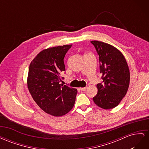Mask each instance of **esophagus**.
I'll return each mask as SVG.
<instances>
[{"label": "esophagus", "mask_w": 149, "mask_h": 149, "mask_svg": "<svg viewBox=\"0 0 149 149\" xmlns=\"http://www.w3.org/2000/svg\"><path fill=\"white\" fill-rule=\"evenodd\" d=\"M79 89H80L81 91H86V89H87V87H84V88H80Z\"/></svg>", "instance_id": "34e87169"}]
</instances>
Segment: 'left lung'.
<instances>
[{"label": "left lung", "mask_w": 149, "mask_h": 149, "mask_svg": "<svg viewBox=\"0 0 149 149\" xmlns=\"http://www.w3.org/2000/svg\"><path fill=\"white\" fill-rule=\"evenodd\" d=\"M91 43L95 47L100 58V73L102 83L97 84V93L93 100L104 109L118 106L127 92L130 71L127 63L118 49L97 40Z\"/></svg>", "instance_id": "8db88e82"}]
</instances>
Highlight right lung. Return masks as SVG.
I'll list each match as a JSON object with an SVG mask.
<instances>
[{
    "label": "right lung",
    "instance_id": "right-lung-1",
    "mask_svg": "<svg viewBox=\"0 0 149 149\" xmlns=\"http://www.w3.org/2000/svg\"><path fill=\"white\" fill-rule=\"evenodd\" d=\"M72 45L54 47L40 52L29 66L27 86L35 102L53 116H62L73 107L77 89L60 84L65 71L64 58Z\"/></svg>",
    "mask_w": 149,
    "mask_h": 149
}]
</instances>
